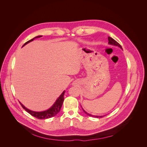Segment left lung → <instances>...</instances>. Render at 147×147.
Here are the masks:
<instances>
[{
    "label": "left lung",
    "mask_w": 147,
    "mask_h": 147,
    "mask_svg": "<svg viewBox=\"0 0 147 147\" xmlns=\"http://www.w3.org/2000/svg\"><path fill=\"white\" fill-rule=\"evenodd\" d=\"M108 40H109V44H110V45L117 46V47H119L120 48L122 49V50H123V48H122L121 46L119 44L116 40H114L113 38H112V37H108ZM82 109H83V112H84V113H85L86 114H87V115H88V116L92 117H96V118H102V117H103L105 116V115H102V116H98V115H91V114H90V113H87L85 110H83V108H82Z\"/></svg>",
    "instance_id": "1"
}]
</instances>
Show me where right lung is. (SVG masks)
<instances>
[{
  "mask_svg": "<svg viewBox=\"0 0 147 147\" xmlns=\"http://www.w3.org/2000/svg\"><path fill=\"white\" fill-rule=\"evenodd\" d=\"M41 37H42V35H38V36L35 37L32 39H31V40H30L28 41L27 42H26L23 47L26 45V44H28V43L33 41L34 39L40 38ZM65 92V91H64L63 92V93H62V94L59 96L58 98L56 99L54 104H53L50 109H48V110H45V111H42V112H35V111L30 110L26 108V107H24L23 104H22L20 102V103L21 105L22 106V107H23L26 111V112H28L29 114L32 115V116L37 118L38 119H48V118H51L53 117H55V115H56L59 112L61 107H62V105H63L64 100V95Z\"/></svg>",
  "mask_w": 147,
  "mask_h": 147,
  "instance_id": "1",
  "label": "right lung"
}]
</instances>
